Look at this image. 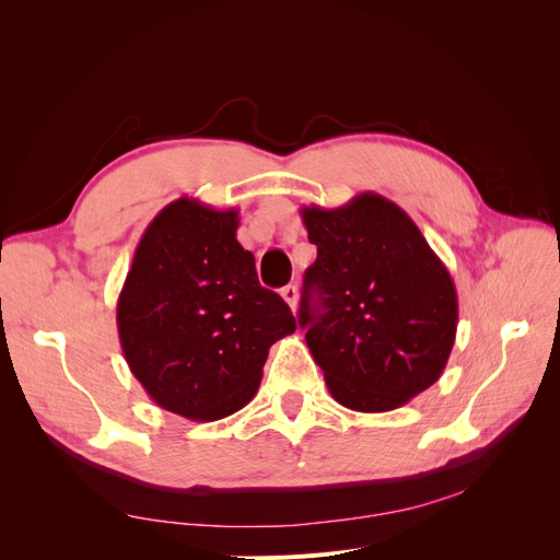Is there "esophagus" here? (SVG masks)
I'll return each mask as SVG.
<instances>
[{
	"label": "esophagus",
	"mask_w": 560,
	"mask_h": 560,
	"mask_svg": "<svg viewBox=\"0 0 560 560\" xmlns=\"http://www.w3.org/2000/svg\"><path fill=\"white\" fill-rule=\"evenodd\" d=\"M280 294H282V299L287 303H290V308L294 311L296 308V301H299V287L296 284H287V287H282Z\"/></svg>",
	"instance_id": "34e87169"
}]
</instances>
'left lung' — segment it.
I'll list each match as a JSON object with an SVG mask.
<instances>
[{"mask_svg":"<svg viewBox=\"0 0 560 560\" xmlns=\"http://www.w3.org/2000/svg\"><path fill=\"white\" fill-rule=\"evenodd\" d=\"M317 259L299 325L331 397L352 411L399 409L439 381L457 329L453 278L393 200L360 194L303 208Z\"/></svg>","mask_w":560,"mask_h":560,"instance_id":"obj_1","label":"left lung"}]
</instances>
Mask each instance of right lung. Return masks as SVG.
Wrapping results in <instances>:
<instances>
[{
  "mask_svg": "<svg viewBox=\"0 0 560 560\" xmlns=\"http://www.w3.org/2000/svg\"><path fill=\"white\" fill-rule=\"evenodd\" d=\"M238 222L233 208L173 200L147 226L116 303L132 376L161 409L189 420L241 411L259 389L268 348L296 329L235 241Z\"/></svg>",
  "mask_w": 560,
  "mask_h": 560,
  "instance_id": "right-lung-1",
  "label": "right lung"
}]
</instances>
